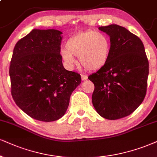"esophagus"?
Masks as SVG:
<instances>
[{
  "label": "esophagus",
  "instance_id": "1",
  "mask_svg": "<svg viewBox=\"0 0 157 157\" xmlns=\"http://www.w3.org/2000/svg\"><path fill=\"white\" fill-rule=\"evenodd\" d=\"M81 77H82V80H86L88 79V76L85 75H81Z\"/></svg>",
  "mask_w": 157,
  "mask_h": 157
}]
</instances>
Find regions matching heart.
<instances>
[{"label":"heart","mask_w":157,"mask_h":157,"mask_svg":"<svg viewBox=\"0 0 157 157\" xmlns=\"http://www.w3.org/2000/svg\"><path fill=\"white\" fill-rule=\"evenodd\" d=\"M111 43L104 33L87 30L71 37L66 48L61 50V57L68 68L76 63L74 56H78L80 64L89 71L98 70L106 64L110 55Z\"/></svg>","instance_id":"b5f03b06"}]
</instances>
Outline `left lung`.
<instances>
[{"mask_svg":"<svg viewBox=\"0 0 157 157\" xmlns=\"http://www.w3.org/2000/svg\"><path fill=\"white\" fill-rule=\"evenodd\" d=\"M98 29L109 35L106 64L88 79L94 84L92 102L99 115L115 120L132 114L146 96L148 61L144 45L136 35L120 25Z\"/></svg>","mask_w":157,"mask_h":157,"instance_id":"8db88e82","label":"left lung"}]
</instances>
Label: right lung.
Returning <instances> with one entry per match:
<instances>
[{"label": "right lung", "mask_w": 157, "mask_h": 157, "mask_svg": "<svg viewBox=\"0 0 157 157\" xmlns=\"http://www.w3.org/2000/svg\"><path fill=\"white\" fill-rule=\"evenodd\" d=\"M62 33L33 29L17 43L9 67L11 96L35 120L53 122L64 116L80 75L64 69L60 54Z\"/></svg>", "instance_id": "add662e5"}]
</instances>
